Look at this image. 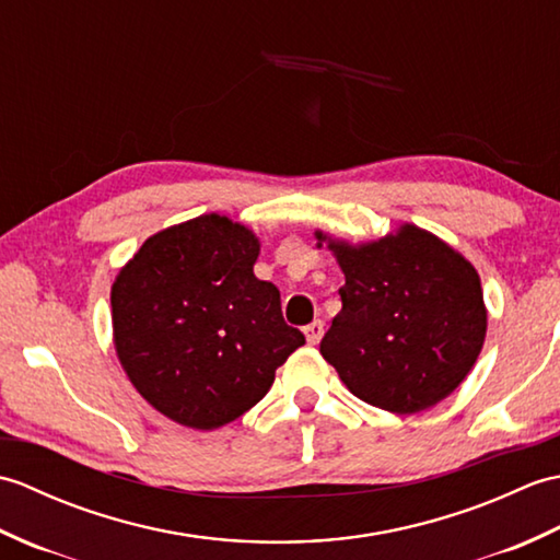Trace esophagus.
Listing matches in <instances>:
<instances>
[{
    "mask_svg": "<svg viewBox=\"0 0 560 560\" xmlns=\"http://www.w3.org/2000/svg\"><path fill=\"white\" fill-rule=\"evenodd\" d=\"M303 331H305L307 343H313L315 347V343H319V339H323V335H325V323L323 319H315V323L307 325Z\"/></svg>",
    "mask_w": 560,
    "mask_h": 560,
    "instance_id": "obj_1",
    "label": "esophagus"
}]
</instances>
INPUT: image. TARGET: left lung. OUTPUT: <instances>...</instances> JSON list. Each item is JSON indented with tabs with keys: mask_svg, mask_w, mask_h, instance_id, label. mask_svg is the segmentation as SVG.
I'll return each mask as SVG.
<instances>
[{
	"mask_svg": "<svg viewBox=\"0 0 560 560\" xmlns=\"http://www.w3.org/2000/svg\"><path fill=\"white\" fill-rule=\"evenodd\" d=\"M315 235L347 277L341 311L319 341L341 383L392 413L431 409L452 395L486 337L477 269L411 223L363 245Z\"/></svg>",
	"mask_w": 560,
	"mask_h": 560,
	"instance_id": "1",
	"label": "left lung"
}]
</instances>
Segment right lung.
<instances>
[{"instance_id": "1", "label": "right lung", "mask_w": 560, "mask_h": 560, "mask_svg": "<svg viewBox=\"0 0 560 560\" xmlns=\"http://www.w3.org/2000/svg\"><path fill=\"white\" fill-rule=\"evenodd\" d=\"M259 241L205 213L139 247L110 291L117 359L153 409L197 431L235 421L303 347L279 289L255 277Z\"/></svg>"}]
</instances>
